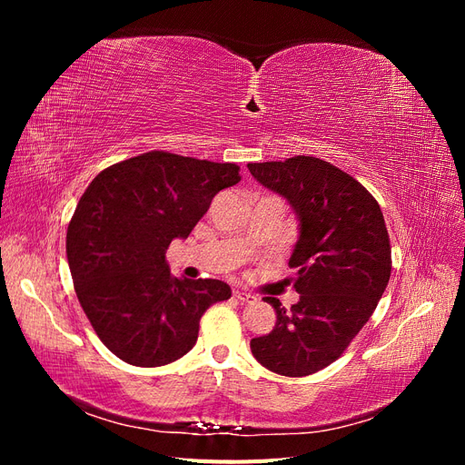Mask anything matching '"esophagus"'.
I'll return each mask as SVG.
<instances>
[{
	"instance_id": "1",
	"label": "esophagus",
	"mask_w": 465,
	"mask_h": 465,
	"mask_svg": "<svg viewBox=\"0 0 465 465\" xmlns=\"http://www.w3.org/2000/svg\"><path fill=\"white\" fill-rule=\"evenodd\" d=\"M232 297H234L236 301H241V302H252V301L256 299L254 294L244 292V291H238V289H234V291H232Z\"/></svg>"
}]
</instances>
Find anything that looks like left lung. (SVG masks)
I'll list each match as a JSON object with an SVG mask.
<instances>
[{
	"mask_svg": "<svg viewBox=\"0 0 465 465\" xmlns=\"http://www.w3.org/2000/svg\"><path fill=\"white\" fill-rule=\"evenodd\" d=\"M248 171L299 219L289 265L301 294L291 311L263 299L277 320L250 341L252 355L281 376L314 374L341 357L386 291L391 248L384 215L361 182L316 157L250 163Z\"/></svg>",
	"mask_w": 465,
	"mask_h": 465,
	"instance_id": "1",
	"label": "left lung"
}]
</instances>
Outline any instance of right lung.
<instances>
[{"label": "right lung", "mask_w": 465, "mask_h": 465, "mask_svg": "<svg viewBox=\"0 0 465 465\" xmlns=\"http://www.w3.org/2000/svg\"><path fill=\"white\" fill-rule=\"evenodd\" d=\"M232 163L149 151L98 174L75 207L65 252L77 299L101 341L134 367H163L198 341L219 279L171 275L166 250L188 238L211 200L241 182Z\"/></svg>", "instance_id": "obj_1"}]
</instances>
